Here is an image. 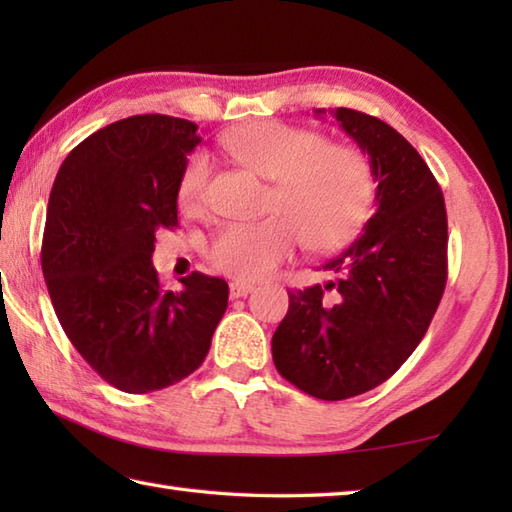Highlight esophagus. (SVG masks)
Masks as SVG:
<instances>
[{
	"label": "esophagus",
	"instance_id": "obj_1",
	"mask_svg": "<svg viewBox=\"0 0 512 512\" xmlns=\"http://www.w3.org/2000/svg\"><path fill=\"white\" fill-rule=\"evenodd\" d=\"M228 292H231V299L246 297V295H250V292H253V284H248V281H231Z\"/></svg>",
	"mask_w": 512,
	"mask_h": 512
}]
</instances>
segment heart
<instances>
[{
	"mask_svg": "<svg viewBox=\"0 0 512 512\" xmlns=\"http://www.w3.org/2000/svg\"><path fill=\"white\" fill-rule=\"evenodd\" d=\"M237 162L273 180L262 222H224L209 239L213 268L237 279H259L288 259L301 242L334 250L361 231L374 204V171L361 149L325 143L312 129L255 121L224 136ZM209 191V160L189 158L178 182L184 213H200Z\"/></svg>",
	"mask_w": 512,
	"mask_h": 512,
	"instance_id": "b5f03b06",
	"label": "heart"
}]
</instances>
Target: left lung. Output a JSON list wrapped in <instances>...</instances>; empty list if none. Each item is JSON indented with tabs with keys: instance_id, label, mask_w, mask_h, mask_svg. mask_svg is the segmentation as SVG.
Wrapping results in <instances>:
<instances>
[{
	"instance_id": "8db88e82",
	"label": "left lung",
	"mask_w": 512,
	"mask_h": 512,
	"mask_svg": "<svg viewBox=\"0 0 512 512\" xmlns=\"http://www.w3.org/2000/svg\"><path fill=\"white\" fill-rule=\"evenodd\" d=\"M332 114L369 156L378 209L323 266L332 281L288 290L273 361L306 394L345 400L385 383L422 341L447 286L449 237L440 184L418 151L376 116Z\"/></svg>"
}]
</instances>
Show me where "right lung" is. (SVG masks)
I'll list each match as a JSON object with an SVG mask.
<instances>
[{"mask_svg": "<svg viewBox=\"0 0 512 512\" xmlns=\"http://www.w3.org/2000/svg\"><path fill=\"white\" fill-rule=\"evenodd\" d=\"M198 125L140 114L76 145L54 178L41 268L63 332L127 394L180 383L209 354L228 303L220 277L191 273L162 290L151 255L178 226V182Z\"/></svg>", "mask_w": 512, "mask_h": 512, "instance_id": "add662e5", "label": "right lung"}]
</instances>
